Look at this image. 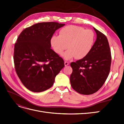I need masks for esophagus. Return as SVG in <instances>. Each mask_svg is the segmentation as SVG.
Instances as JSON below:
<instances>
[{"mask_svg": "<svg viewBox=\"0 0 124 124\" xmlns=\"http://www.w3.org/2000/svg\"><path fill=\"white\" fill-rule=\"evenodd\" d=\"M69 65V62H65V66H68Z\"/></svg>", "mask_w": 124, "mask_h": 124, "instance_id": "34e87169", "label": "esophagus"}]
</instances>
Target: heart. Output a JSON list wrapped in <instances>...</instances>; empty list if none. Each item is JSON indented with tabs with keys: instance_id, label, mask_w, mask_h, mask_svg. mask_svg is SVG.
Segmentation results:
<instances>
[{
	"instance_id": "b5f03b06",
	"label": "heart",
	"mask_w": 124,
	"mask_h": 124,
	"mask_svg": "<svg viewBox=\"0 0 124 124\" xmlns=\"http://www.w3.org/2000/svg\"><path fill=\"white\" fill-rule=\"evenodd\" d=\"M95 41V33L92 30L76 25H69L60 31L59 36L52 37L51 43L55 53L58 55H62L68 47L69 50L62 55L65 59L74 57L81 59L91 52Z\"/></svg>"
}]
</instances>
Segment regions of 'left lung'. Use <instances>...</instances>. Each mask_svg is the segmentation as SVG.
I'll return each instance as SVG.
<instances>
[{"mask_svg": "<svg viewBox=\"0 0 124 124\" xmlns=\"http://www.w3.org/2000/svg\"><path fill=\"white\" fill-rule=\"evenodd\" d=\"M97 39L85 57L72 62L70 77L72 88L82 95H91L102 87L109 74L111 53L108 40L103 33L93 28Z\"/></svg>", "mask_w": 124, "mask_h": 124, "instance_id": "left-lung-1", "label": "left lung"}]
</instances>
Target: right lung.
I'll return each mask as SVG.
<instances>
[{
  "label": "right lung",
  "instance_id": "add662e5",
  "mask_svg": "<svg viewBox=\"0 0 124 124\" xmlns=\"http://www.w3.org/2000/svg\"><path fill=\"white\" fill-rule=\"evenodd\" d=\"M65 25L42 22L26 28L14 44V63L22 83L29 91L42 92L51 87L65 66L63 59L51 49L55 31Z\"/></svg>",
  "mask_w": 124,
  "mask_h": 124
}]
</instances>
